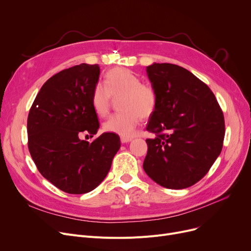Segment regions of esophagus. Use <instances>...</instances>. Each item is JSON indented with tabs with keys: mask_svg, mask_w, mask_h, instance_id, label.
I'll return each instance as SVG.
<instances>
[{
	"mask_svg": "<svg viewBox=\"0 0 251 251\" xmlns=\"http://www.w3.org/2000/svg\"><path fill=\"white\" fill-rule=\"evenodd\" d=\"M131 140H132V138H131V137H121V142L122 143H127V142H130Z\"/></svg>",
	"mask_w": 251,
	"mask_h": 251,
	"instance_id": "obj_1",
	"label": "esophagus"
}]
</instances>
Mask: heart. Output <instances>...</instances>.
Segmentation results:
<instances>
[{"mask_svg":"<svg viewBox=\"0 0 251 251\" xmlns=\"http://www.w3.org/2000/svg\"><path fill=\"white\" fill-rule=\"evenodd\" d=\"M102 85L92 91L91 105L99 117H105L110 110V98L119 100L121 112L110 117L103 123V129L122 137H132L142 118L151 116L157 105L154 88L141 83L140 78L128 69H112L103 77Z\"/></svg>","mask_w":251,"mask_h":251,"instance_id":"1","label":"heart"}]
</instances>
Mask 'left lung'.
I'll use <instances>...</instances> for the list:
<instances>
[{
	"label": "left lung",
	"instance_id": "8db88e82",
	"mask_svg": "<svg viewBox=\"0 0 251 251\" xmlns=\"http://www.w3.org/2000/svg\"><path fill=\"white\" fill-rule=\"evenodd\" d=\"M147 74L157 105L147 130L143 170L159 185L183 189L199 182L220 155L225 122L209 87L178 65L153 63Z\"/></svg>",
	"mask_w": 251,
	"mask_h": 251
}]
</instances>
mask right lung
<instances>
[{
    "mask_svg": "<svg viewBox=\"0 0 251 251\" xmlns=\"http://www.w3.org/2000/svg\"><path fill=\"white\" fill-rule=\"evenodd\" d=\"M100 73L98 64L82 63L51 76L28 114V149L34 164L52 185L70 194L97 188L121 146L115 133H103L92 142L79 137L97 134L100 128L91 105Z\"/></svg>",
    "mask_w": 251,
    "mask_h": 251,
    "instance_id": "obj_1",
    "label": "right lung"
}]
</instances>
